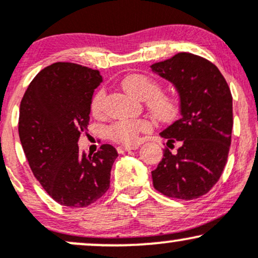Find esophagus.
I'll list each match as a JSON object with an SVG mask.
<instances>
[{"label":"esophagus","mask_w":258,"mask_h":258,"mask_svg":"<svg viewBox=\"0 0 258 258\" xmlns=\"http://www.w3.org/2000/svg\"><path fill=\"white\" fill-rule=\"evenodd\" d=\"M135 149H137V147L136 146H120L119 148H117V152H119L120 154H122V153L130 152V150H135Z\"/></svg>","instance_id":"34e87169"}]
</instances>
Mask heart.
Masks as SVG:
<instances>
[{"label":"heart","instance_id":"heart-1","mask_svg":"<svg viewBox=\"0 0 258 258\" xmlns=\"http://www.w3.org/2000/svg\"><path fill=\"white\" fill-rule=\"evenodd\" d=\"M123 91L135 98L146 100L147 105L155 117L170 120L177 114V102L170 94L160 92V86L153 79L142 74H131L121 81ZM104 91H98L92 99V111L99 114L104 105ZM150 122L146 119L116 121L108 127V136L112 141L121 144H131L137 141L139 133L149 131Z\"/></svg>","mask_w":258,"mask_h":258}]
</instances>
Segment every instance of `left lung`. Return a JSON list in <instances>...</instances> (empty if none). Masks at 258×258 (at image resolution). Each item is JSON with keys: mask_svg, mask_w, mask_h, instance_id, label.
<instances>
[{"mask_svg": "<svg viewBox=\"0 0 258 258\" xmlns=\"http://www.w3.org/2000/svg\"><path fill=\"white\" fill-rule=\"evenodd\" d=\"M150 68L176 87L180 109L179 119L160 132L167 146L178 142L179 148L176 154L164 152L152 171L154 188L168 198L197 199L217 183L227 164L232 93L218 68L191 53H178Z\"/></svg>", "mask_w": 258, "mask_h": 258, "instance_id": "left-lung-1", "label": "left lung"}]
</instances>
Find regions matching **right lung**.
<instances>
[{"mask_svg": "<svg viewBox=\"0 0 258 258\" xmlns=\"http://www.w3.org/2000/svg\"><path fill=\"white\" fill-rule=\"evenodd\" d=\"M102 81L98 70L59 61L35 76L20 103L18 130L26 160L44 190L63 206L91 205L110 185L116 149L103 144L87 156L78 146Z\"/></svg>", "mask_w": 258, "mask_h": 258, "instance_id": "right-lung-1", "label": "right lung"}]
</instances>
